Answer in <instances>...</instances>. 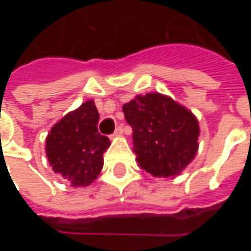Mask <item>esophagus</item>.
Masks as SVG:
<instances>
[{
  "label": "esophagus",
  "mask_w": 251,
  "mask_h": 251,
  "mask_svg": "<svg viewBox=\"0 0 251 251\" xmlns=\"http://www.w3.org/2000/svg\"><path fill=\"white\" fill-rule=\"evenodd\" d=\"M122 133H124V127H122V125L118 126L117 129H115L114 134H113V137H118V136H122Z\"/></svg>",
  "instance_id": "34e87169"
}]
</instances>
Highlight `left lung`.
<instances>
[{
    "instance_id": "8db88e82",
    "label": "left lung",
    "mask_w": 251,
    "mask_h": 251,
    "mask_svg": "<svg viewBox=\"0 0 251 251\" xmlns=\"http://www.w3.org/2000/svg\"><path fill=\"white\" fill-rule=\"evenodd\" d=\"M133 129L140 168L154 177H175L196 156L199 122L188 109L160 93L137 95L124 104Z\"/></svg>"
}]
</instances>
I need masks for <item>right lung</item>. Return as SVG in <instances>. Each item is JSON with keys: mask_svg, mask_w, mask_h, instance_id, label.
<instances>
[{"mask_svg": "<svg viewBox=\"0 0 251 251\" xmlns=\"http://www.w3.org/2000/svg\"><path fill=\"white\" fill-rule=\"evenodd\" d=\"M98 121L94 100H87L64 115L47 136L50 165L71 187H87L102 171L110 140L99 134Z\"/></svg>", "mask_w": 251, "mask_h": 251, "instance_id": "obj_1", "label": "right lung"}]
</instances>
